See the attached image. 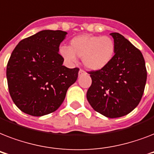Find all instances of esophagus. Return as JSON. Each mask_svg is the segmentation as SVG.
I'll list each match as a JSON object with an SVG mask.
<instances>
[{
  "label": "esophagus",
  "instance_id": "esophagus-1",
  "mask_svg": "<svg viewBox=\"0 0 154 154\" xmlns=\"http://www.w3.org/2000/svg\"><path fill=\"white\" fill-rule=\"evenodd\" d=\"M84 73H85V72L84 70L83 69L79 70V73H78V74H79V76H81V75H82V74H84Z\"/></svg>",
  "mask_w": 154,
  "mask_h": 154
}]
</instances>
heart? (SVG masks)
I'll list each match as a JSON object with an SVG mask.
<instances>
[{"label": "heart", "mask_w": 154, "mask_h": 154, "mask_svg": "<svg viewBox=\"0 0 154 154\" xmlns=\"http://www.w3.org/2000/svg\"><path fill=\"white\" fill-rule=\"evenodd\" d=\"M114 53V42L107 36L80 35L71 40L69 47L60 48V54L67 62H76L78 57L82 58L85 66L90 70H100L106 67Z\"/></svg>", "instance_id": "obj_1"}]
</instances>
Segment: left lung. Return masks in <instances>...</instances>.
I'll use <instances>...</instances> for the list:
<instances>
[{"label":"left lung","instance_id":"8db88e82","mask_svg":"<svg viewBox=\"0 0 154 154\" xmlns=\"http://www.w3.org/2000/svg\"><path fill=\"white\" fill-rule=\"evenodd\" d=\"M115 53L111 62L90 71L87 100L93 109L109 118L123 117L138 105L147 79L142 53L118 32H112Z\"/></svg>","mask_w":154,"mask_h":154}]
</instances>
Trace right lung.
<instances>
[{
	"label": "right lung",
	"instance_id": "add662e5",
	"mask_svg": "<svg viewBox=\"0 0 154 154\" xmlns=\"http://www.w3.org/2000/svg\"><path fill=\"white\" fill-rule=\"evenodd\" d=\"M66 34L61 30H42L13 49L6 69L8 91L25 113L41 117L56 111L77 81L79 69L64 66L58 53Z\"/></svg>",
	"mask_w": 154,
	"mask_h": 154
}]
</instances>
